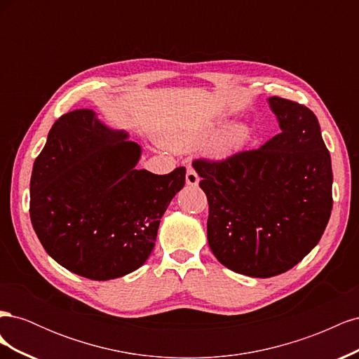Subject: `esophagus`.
Returning <instances> with one entry per match:
<instances>
[{"label": "esophagus", "instance_id": "obj_1", "mask_svg": "<svg viewBox=\"0 0 359 359\" xmlns=\"http://www.w3.org/2000/svg\"><path fill=\"white\" fill-rule=\"evenodd\" d=\"M186 182H187V186H198V182H199V175H198V172L194 170L193 168H189V169H187V173H186Z\"/></svg>", "mask_w": 359, "mask_h": 359}]
</instances>
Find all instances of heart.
Wrapping results in <instances>:
<instances>
[{"instance_id": "1", "label": "heart", "mask_w": 359, "mask_h": 359, "mask_svg": "<svg viewBox=\"0 0 359 359\" xmlns=\"http://www.w3.org/2000/svg\"><path fill=\"white\" fill-rule=\"evenodd\" d=\"M199 136H189L181 142H173V147H182L196 142ZM248 139V128L244 124H232L217 135L211 142V153L214 156L224 157L240 149Z\"/></svg>"}]
</instances>
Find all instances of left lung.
Here are the masks:
<instances>
[{"mask_svg":"<svg viewBox=\"0 0 359 359\" xmlns=\"http://www.w3.org/2000/svg\"><path fill=\"white\" fill-rule=\"evenodd\" d=\"M281 133L222 160L196 158L208 199V244L220 264L268 278L306 257L332 210L331 156L307 106L271 97Z\"/></svg>","mask_w":359,"mask_h":359,"instance_id":"left-lung-1","label":"left lung"}]
</instances>
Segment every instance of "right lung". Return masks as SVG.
<instances>
[{"label":"right lung","instance_id":"1","mask_svg":"<svg viewBox=\"0 0 359 359\" xmlns=\"http://www.w3.org/2000/svg\"><path fill=\"white\" fill-rule=\"evenodd\" d=\"M90 109L52 126L34 161L29 217L46 253L91 280L123 277L145 264L160 219L186 184V168L166 175L136 169L140 147Z\"/></svg>","mask_w":359,"mask_h":359}]
</instances>
